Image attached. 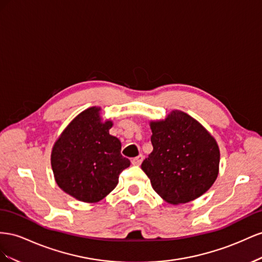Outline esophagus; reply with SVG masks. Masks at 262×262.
I'll use <instances>...</instances> for the list:
<instances>
[{"mask_svg":"<svg viewBox=\"0 0 262 262\" xmlns=\"http://www.w3.org/2000/svg\"><path fill=\"white\" fill-rule=\"evenodd\" d=\"M143 159H144V156L143 155H139V156L135 157V158H133L132 163L134 164V166H139V164L143 162Z\"/></svg>","mask_w":262,"mask_h":262,"instance_id":"esophagus-1","label":"esophagus"}]
</instances>
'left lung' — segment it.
<instances>
[{"label":"left lung","instance_id":"1","mask_svg":"<svg viewBox=\"0 0 262 262\" xmlns=\"http://www.w3.org/2000/svg\"><path fill=\"white\" fill-rule=\"evenodd\" d=\"M149 125L154 149L141 169L152 189L173 205L203 195L220 171V148L211 133L179 110Z\"/></svg>","mask_w":262,"mask_h":262}]
</instances>
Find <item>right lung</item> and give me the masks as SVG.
<instances>
[{
  "mask_svg": "<svg viewBox=\"0 0 262 262\" xmlns=\"http://www.w3.org/2000/svg\"><path fill=\"white\" fill-rule=\"evenodd\" d=\"M111 119L101 107L81 112L66 127L51 150V168L63 192L84 203H96L115 189L119 173L130 166L122 144L110 135Z\"/></svg>",
  "mask_w": 262,
  "mask_h": 262,
  "instance_id": "right-lung-1",
  "label": "right lung"
}]
</instances>
